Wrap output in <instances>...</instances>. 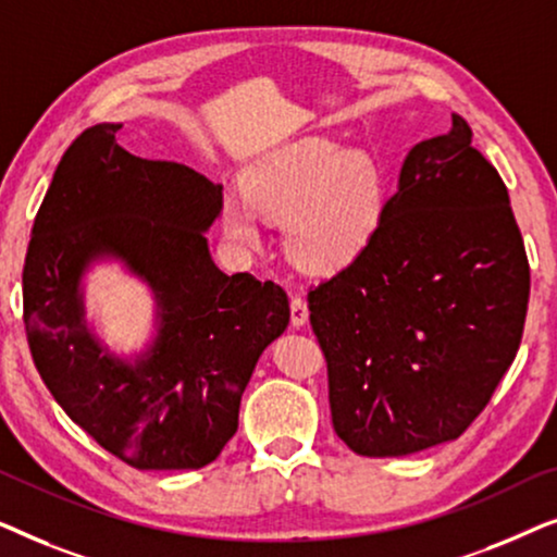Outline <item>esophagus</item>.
Returning a JSON list of instances; mask_svg holds the SVG:
<instances>
[{
    "instance_id": "1",
    "label": "esophagus",
    "mask_w": 557,
    "mask_h": 557,
    "mask_svg": "<svg viewBox=\"0 0 557 557\" xmlns=\"http://www.w3.org/2000/svg\"><path fill=\"white\" fill-rule=\"evenodd\" d=\"M288 309H292V326H294V330H301V326L307 324V319H309L307 301H304L301 296H292V304H288Z\"/></svg>"
}]
</instances>
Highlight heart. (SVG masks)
Masks as SVG:
<instances>
[{"instance_id":"heart-1","label":"heart","mask_w":557,"mask_h":557,"mask_svg":"<svg viewBox=\"0 0 557 557\" xmlns=\"http://www.w3.org/2000/svg\"><path fill=\"white\" fill-rule=\"evenodd\" d=\"M243 197L223 202L227 238L261 246L256 212L284 220V250L301 271L337 273L368 253L387 210V172L368 149L301 136L246 166Z\"/></svg>"}]
</instances>
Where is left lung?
<instances>
[{"instance_id": "8db88e82", "label": "left lung", "mask_w": 557, "mask_h": 557, "mask_svg": "<svg viewBox=\"0 0 557 557\" xmlns=\"http://www.w3.org/2000/svg\"><path fill=\"white\" fill-rule=\"evenodd\" d=\"M528 299L507 187L454 113L408 151L368 253L309 292L337 436L360 456L459 438L520 349Z\"/></svg>"}]
</instances>
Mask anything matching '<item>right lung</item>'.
Segmentation results:
<instances>
[{"label": "right lung", "mask_w": 557, "mask_h": 557, "mask_svg": "<svg viewBox=\"0 0 557 557\" xmlns=\"http://www.w3.org/2000/svg\"><path fill=\"white\" fill-rule=\"evenodd\" d=\"M96 124L60 159L37 210L22 271L25 332L58 406L136 469H202L238 431L258 357L288 326L273 281L227 276L205 233L223 185L177 162L119 147ZM116 260L156 296V337L121 358L85 319L82 281Z\"/></svg>", "instance_id": "obj_1"}]
</instances>
